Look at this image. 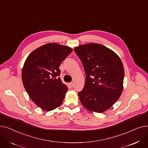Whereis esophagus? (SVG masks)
Returning a JSON list of instances; mask_svg holds the SVG:
<instances>
[{"mask_svg":"<svg viewBox=\"0 0 148 148\" xmlns=\"http://www.w3.org/2000/svg\"><path fill=\"white\" fill-rule=\"evenodd\" d=\"M68 85H69V86L70 87V88H73V86H74V83H69V84H68Z\"/></svg>","mask_w":148,"mask_h":148,"instance_id":"obj_1","label":"esophagus"}]
</instances>
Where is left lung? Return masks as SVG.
<instances>
[{"label":"left lung","mask_w":148,"mask_h":148,"mask_svg":"<svg viewBox=\"0 0 148 148\" xmlns=\"http://www.w3.org/2000/svg\"><path fill=\"white\" fill-rule=\"evenodd\" d=\"M74 51L86 75L84 86L78 93L81 103L90 112H104L114 104L122 92V62L113 51L99 44L81 45Z\"/></svg>","instance_id":"left-lung-1"}]
</instances>
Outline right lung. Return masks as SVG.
Returning <instances> with one entry per match:
<instances>
[{"mask_svg": "<svg viewBox=\"0 0 148 148\" xmlns=\"http://www.w3.org/2000/svg\"><path fill=\"white\" fill-rule=\"evenodd\" d=\"M72 51L67 46L46 44L34 50L25 62L23 85L30 99L45 111L54 110L63 102L68 88L59 77V68Z\"/></svg>", "mask_w": 148, "mask_h": 148, "instance_id": "right-lung-1", "label": "right lung"}]
</instances>
